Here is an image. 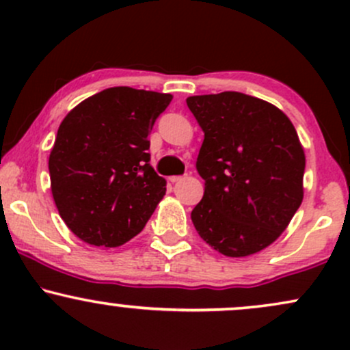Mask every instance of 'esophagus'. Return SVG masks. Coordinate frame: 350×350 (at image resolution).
<instances>
[{
    "mask_svg": "<svg viewBox=\"0 0 350 350\" xmlns=\"http://www.w3.org/2000/svg\"><path fill=\"white\" fill-rule=\"evenodd\" d=\"M183 179H184V176H171V178H170V180H171L172 184L179 183V180H183Z\"/></svg>",
    "mask_w": 350,
    "mask_h": 350,
    "instance_id": "esophagus-1",
    "label": "esophagus"
}]
</instances>
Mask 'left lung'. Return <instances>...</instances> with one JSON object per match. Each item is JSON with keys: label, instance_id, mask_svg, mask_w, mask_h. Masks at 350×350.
Instances as JSON below:
<instances>
[{"label": "left lung", "instance_id": "left-lung-1", "mask_svg": "<svg viewBox=\"0 0 350 350\" xmlns=\"http://www.w3.org/2000/svg\"><path fill=\"white\" fill-rule=\"evenodd\" d=\"M186 102L204 131L196 167L206 191L191 214L196 230L222 255L263 250L303 200L306 159L295 126L271 103L240 92Z\"/></svg>", "mask_w": 350, "mask_h": 350}]
</instances>
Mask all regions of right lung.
<instances>
[{
    "label": "right lung",
    "mask_w": 350,
    "mask_h": 350,
    "mask_svg": "<svg viewBox=\"0 0 350 350\" xmlns=\"http://www.w3.org/2000/svg\"><path fill=\"white\" fill-rule=\"evenodd\" d=\"M172 97L113 87L60 123L49 156L51 189L66 226L95 247H120L143 230L166 194L150 164L152 124Z\"/></svg>",
    "instance_id": "add662e5"
}]
</instances>
